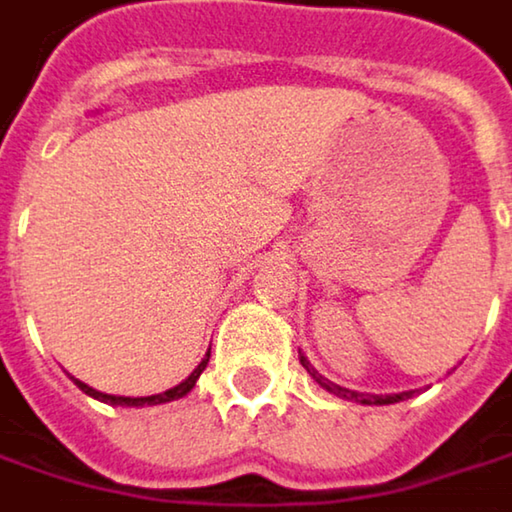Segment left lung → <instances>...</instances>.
Wrapping results in <instances>:
<instances>
[{
	"mask_svg": "<svg viewBox=\"0 0 512 512\" xmlns=\"http://www.w3.org/2000/svg\"><path fill=\"white\" fill-rule=\"evenodd\" d=\"M301 365L307 368V374L323 386V389H329L332 395H338V398H347V401H359V404H395V401H404V398H410L413 392H398V395H365V392H353V389H344V386H338V383H332V380H326L323 374H319L304 356H301Z\"/></svg>",
	"mask_w": 512,
	"mask_h": 512,
	"instance_id": "8db88e82",
	"label": "left lung"
}]
</instances>
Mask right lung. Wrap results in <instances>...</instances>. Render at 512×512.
<instances>
[{"mask_svg":"<svg viewBox=\"0 0 512 512\" xmlns=\"http://www.w3.org/2000/svg\"><path fill=\"white\" fill-rule=\"evenodd\" d=\"M208 359H211V353L196 365V371L189 374L183 383H177L174 389H168V392H159V395H147V398H123V395H105V392H96L93 386H87V383H81V380H75L78 383V389L81 392H87L90 398H99V401H105V404H120V407H144V404H165V401H174V398H183L189 389L196 386V380L202 377V371L208 368Z\"/></svg>","mask_w":512,"mask_h":512,"instance_id":"right-lung-1","label":"right lung"}]
</instances>
